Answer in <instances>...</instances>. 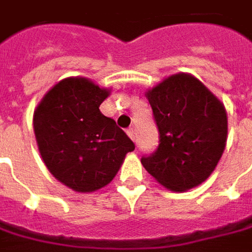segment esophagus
Returning a JSON list of instances; mask_svg holds the SVG:
<instances>
[{"label": "esophagus", "mask_w": 252, "mask_h": 252, "mask_svg": "<svg viewBox=\"0 0 252 252\" xmlns=\"http://www.w3.org/2000/svg\"><path fill=\"white\" fill-rule=\"evenodd\" d=\"M127 135H129V137L135 142L136 140V135H135V130H133V127H129L127 129Z\"/></svg>", "instance_id": "obj_1"}]
</instances>
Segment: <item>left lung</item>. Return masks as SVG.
Here are the masks:
<instances>
[{"instance_id": "left-lung-1", "label": "left lung", "mask_w": 252, "mask_h": 252, "mask_svg": "<svg viewBox=\"0 0 252 252\" xmlns=\"http://www.w3.org/2000/svg\"><path fill=\"white\" fill-rule=\"evenodd\" d=\"M159 132V145L140 162L171 190H188L215 169L226 142L222 103L189 74H173L146 93Z\"/></svg>"}]
</instances>
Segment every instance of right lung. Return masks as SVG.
<instances>
[{"label": "right lung", "mask_w": 252, "mask_h": 252, "mask_svg": "<svg viewBox=\"0 0 252 252\" xmlns=\"http://www.w3.org/2000/svg\"><path fill=\"white\" fill-rule=\"evenodd\" d=\"M109 96L86 79L59 81L34 112V133L47 169L76 192L106 187L135 143L99 110Z\"/></svg>", "instance_id": "1"}]
</instances>
